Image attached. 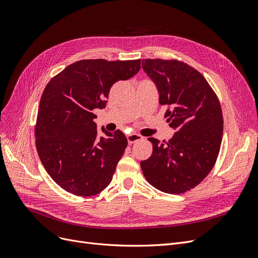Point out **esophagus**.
I'll use <instances>...</instances> for the list:
<instances>
[{"mask_svg":"<svg viewBox=\"0 0 258 258\" xmlns=\"http://www.w3.org/2000/svg\"><path fill=\"white\" fill-rule=\"evenodd\" d=\"M142 139H143V137L140 136V134H137V133H131V134H128V136H127V140H128L129 144H134L138 141H141Z\"/></svg>","mask_w":258,"mask_h":258,"instance_id":"34e87169","label":"esophagus"}]
</instances>
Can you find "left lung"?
I'll return each instance as SVG.
<instances>
[{"label":"left lung","instance_id":"obj_1","mask_svg":"<svg viewBox=\"0 0 258 258\" xmlns=\"http://www.w3.org/2000/svg\"><path fill=\"white\" fill-rule=\"evenodd\" d=\"M142 68L155 84L159 104L170 106L165 116L176 132L153 145L151 156L141 162L146 179L157 190L186 192L210 173L223 139L222 108L201 73L178 60L143 59Z\"/></svg>","mask_w":258,"mask_h":258}]
</instances>
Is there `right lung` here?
Segmentation results:
<instances>
[{
    "label": "right lung",
    "instance_id": "obj_1",
    "mask_svg": "<svg viewBox=\"0 0 258 258\" xmlns=\"http://www.w3.org/2000/svg\"><path fill=\"white\" fill-rule=\"evenodd\" d=\"M141 59H83L66 67L45 87L35 125V146L48 174L75 195L91 196L112 179L128 145L120 130L100 137L94 109L106 106L110 88L136 76Z\"/></svg>",
    "mask_w": 258,
    "mask_h": 258
}]
</instances>
